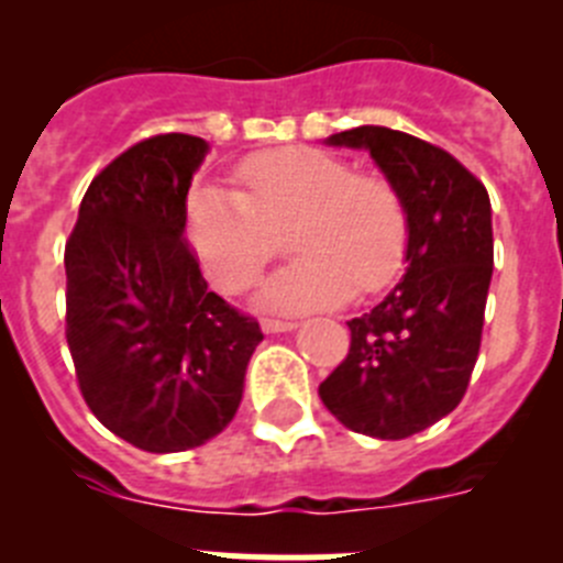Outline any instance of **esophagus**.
Wrapping results in <instances>:
<instances>
[{
    "instance_id": "34e87169",
    "label": "esophagus",
    "mask_w": 563,
    "mask_h": 563,
    "mask_svg": "<svg viewBox=\"0 0 563 563\" xmlns=\"http://www.w3.org/2000/svg\"><path fill=\"white\" fill-rule=\"evenodd\" d=\"M296 327V321H285V318H262V330L265 332H290Z\"/></svg>"
}]
</instances>
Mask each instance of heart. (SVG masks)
<instances>
[{
	"label": "heart",
	"mask_w": 563,
	"mask_h": 563,
	"mask_svg": "<svg viewBox=\"0 0 563 563\" xmlns=\"http://www.w3.org/2000/svg\"><path fill=\"white\" fill-rule=\"evenodd\" d=\"M242 191L206 186L188 206V233L222 292H242L282 251L292 228L290 265L267 278L258 301L307 312L380 292L400 276L409 208L383 174L355 172L324 148L256 154L239 168Z\"/></svg>",
	"instance_id": "heart-1"
}]
</instances>
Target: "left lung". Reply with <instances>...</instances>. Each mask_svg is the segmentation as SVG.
Wrapping results in <instances>:
<instances>
[{
	"label": "left lung",
	"instance_id": "8db88e82",
	"mask_svg": "<svg viewBox=\"0 0 563 563\" xmlns=\"http://www.w3.org/2000/svg\"><path fill=\"white\" fill-rule=\"evenodd\" d=\"M327 143L366 148L400 188L409 247L395 290L346 321L350 355L318 395L350 431L406 440L451 415L474 372L494 276L490 197L456 157L406 132L357 126Z\"/></svg>",
	"mask_w": 563,
	"mask_h": 563
}]
</instances>
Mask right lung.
I'll list each match as a JSON object with an SVG mask.
<instances>
[{
  "label": "right lung",
  "mask_w": 563,
  "mask_h": 563,
  "mask_svg": "<svg viewBox=\"0 0 563 563\" xmlns=\"http://www.w3.org/2000/svg\"><path fill=\"white\" fill-rule=\"evenodd\" d=\"M208 143L157 134L89 183L64 251L67 343L81 395L152 454L197 449L233 420L262 330L208 290L186 200Z\"/></svg>",
  "instance_id": "add662e5"
}]
</instances>
